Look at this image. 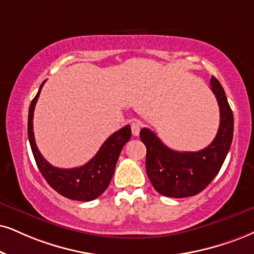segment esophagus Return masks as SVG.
Wrapping results in <instances>:
<instances>
[{
	"label": "esophagus",
	"instance_id": "esophagus-1",
	"mask_svg": "<svg viewBox=\"0 0 254 254\" xmlns=\"http://www.w3.org/2000/svg\"><path fill=\"white\" fill-rule=\"evenodd\" d=\"M130 128H132V134L133 135H139L140 128H141V124L137 120H132L130 122Z\"/></svg>",
	"mask_w": 254,
	"mask_h": 254
}]
</instances>
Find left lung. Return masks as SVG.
Instances as JSON below:
<instances>
[{
  "label": "left lung",
  "instance_id": "8db88e82",
  "mask_svg": "<svg viewBox=\"0 0 254 254\" xmlns=\"http://www.w3.org/2000/svg\"><path fill=\"white\" fill-rule=\"evenodd\" d=\"M211 89L220 109V125L211 145L198 152L168 148L148 128L140 130L145 143L146 172L156 192L171 198L195 195L206 189L223 166L233 139V113L220 82L212 76Z\"/></svg>",
  "mask_w": 254,
  "mask_h": 254
}]
</instances>
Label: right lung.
I'll use <instances>...</instances> for the list:
<instances>
[{
    "instance_id": "right-lung-1",
    "label": "right lung",
    "mask_w": 254,
    "mask_h": 254,
    "mask_svg": "<svg viewBox=\"0 0 254 254\" xmlns=\"http://www.w3.org/2000/svg\"><path fill=\"white\" fill-rule=\"evenodd\" d=\"M45 82L46 81H43L40 86L39 92L30 103L29 113H28V137H29L31 151L35 158L36 165L47 183L59 194L68 199L77 200V201H92L107 190L114 174L115 165L118 162L122 147L129 141L130 135H132L130 126L127 125L118 132L113 133L102 143L101 148L99 149L95 156L83 166L68 168V170L54 167L40 153L33 130L34 109H35L37 99Z\"/></svg>"
}]
</instances>
